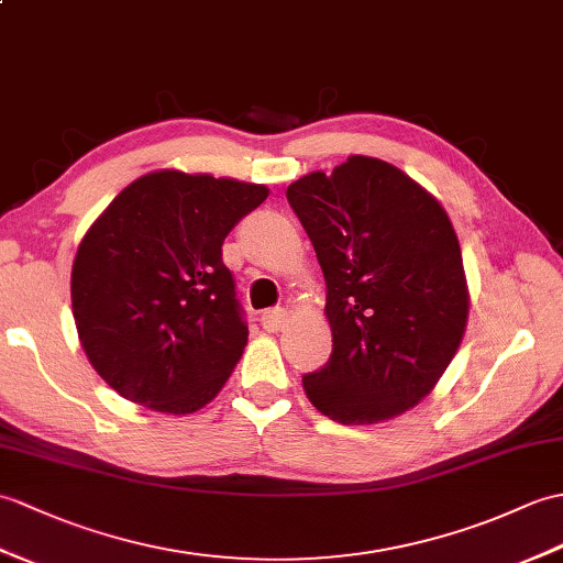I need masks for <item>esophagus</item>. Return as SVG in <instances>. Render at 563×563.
Returning <instances> with one entry per match:
<instances>
[{
  "label": "esophagus",
  "mask_w": 563,
  "mask_h": 563,
  "mask_svg": "<svg viewBox=\"0 0 563 563\" xmlns=\"http://www.w3.org/2000/svg\"><path fill=\"white\" fill-rule=\"evenodd\" d=\"M285 323H287V311H285V309H280V307H276V309H268V311L261 313V325H264V329H266L268 333H278V331H283V329H285Z\"/></svg>",
  "instance_id": "obj_1"
}]
</instances>
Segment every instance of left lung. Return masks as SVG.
I'll list each match as a JSON object with an SVG mask.
<instances>
[{"label":"left lung","instance_id":"obj_1","mask_svg":"<svg viewBox=\"0 0 563 563\" xmlns=\"http://www.w3.org/2000/svg\"><path fill=\"white\" fill-rule=\"evenodd\" d=\"M325 278L333 355L302 378L321 415L378 424L429 396L459 352L470 290L459 234L402 169L350 155L287 187Z\"/></svg>","mask_w":563,"mask_h":563}]
</instances>
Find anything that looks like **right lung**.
Masks as SVG:
<instances>
[{"label": "right lung", "mask_w": 563, "mask_h": 563, "mask_svg": "<svg viewBox=\"0 0 563 563\" xmlns=\"http://www.w3.org/2000/svg\"><path fill=\"white\" fill-rule=\"evenodd\" d=\"M266 185L153 169L114 196L71 266L86 357L122 398L191 415L225 386L246 345L222 240Z\"/></svg>", "instance_id": "right-lung-1"}]
</instances>
